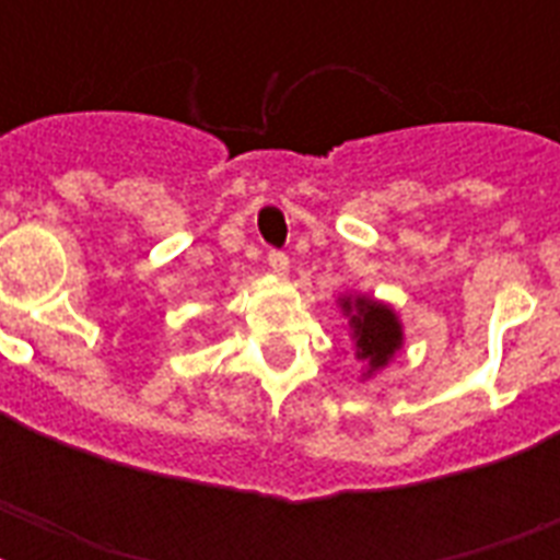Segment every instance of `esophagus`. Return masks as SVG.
I'll return each instance as SVG.
<instances>
[{
	"instance_id": "obj_1",
	"label": "esophagus",
	"mask_w": 560,
	"mask_h": 560,
	"mask_svg": "<svg viewBox=\"0 0 560 560\" xmlns=\"http://www.w3.org/2000/svg\"><path fill=\"white\" fill-rule=\"evenodd\" d=\"M267 264H270V270L276 272V276H288L290 258L284 253H279V249H270V255H267Z\"/></svg>"
}]
</instances>
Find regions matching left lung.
Returning <instances> with one entry per match:
<instances>
[{
  "instance_id": "8db88e82",
  "label": "left lung",
  "mask_w": 560,
  "mask_h": 560,
  "mask_svg": "<svg viewBox=\"0 0 560 560\" xmlns=\"http://www.w3.org/2000/svg\"><path fill=\"white\" fill-rule=\"evenodd\" d=\"M340 311L349 316L354 358L366 363L363 377H372L374 372L389 366V360L404 346V325L392 305L363 296V293H354V296L349 293V296H340Z\"/></svg>"
}]
</instances>
